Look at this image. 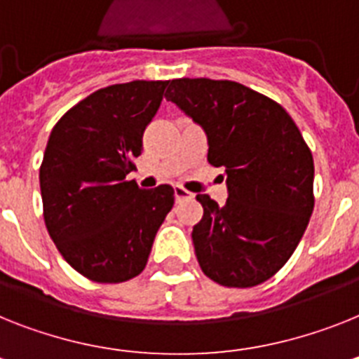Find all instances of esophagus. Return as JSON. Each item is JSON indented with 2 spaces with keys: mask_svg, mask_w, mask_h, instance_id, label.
<instances>
[{
  "mask_svg": "<svg viewBox=\"0 0 359 359\" xmlns=\"http://www.w3.org/2000/svg\"><path fill=\"white\" fill-rule=\"evenodd\" d=\"M173 191H175V201H177V203L186 201V198H194V194H189L188 189H184L182 186H175Z\"/></svg>",
  "mask_w": 359,
  "mask_h": 359,
  "instance_id": "esophagus-1",
  "label": "esophagus"
}]
</instances>
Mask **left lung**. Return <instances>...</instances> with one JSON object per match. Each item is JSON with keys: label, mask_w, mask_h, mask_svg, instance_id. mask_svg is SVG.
Instances as JSON below:
<instances>
[{"label": "left lung", "mask_w": 359, "mask_h": 359, "mask_svg": "<svg viewBox=\"0 0 359 359\" xmlns=\"http://www.w3.org/2000/svg\"><path fill=\"white\" fill-rule=\"evenodd\" d=\"M165 100L208 138V162L226 173L224 206L197 195V261L230 288L266 281L299 245L314 210V161L290 114L243 83L210 78L171 80Z\"/></svg>", "instance_id": "8db88e82"}]
</instances>
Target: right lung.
Instances as JSON below:
<instances>
[{"label": "right lung", "instance_id": "add662e5", "mask_svg": "<svg viewBox=\"0 0 359 359\" xmlns=\"http://www.w3.org/2000/svg\"><path fill=\"white\" fill-rule=\"evenodd\" d=\"M170 82L133 80L93 93L50 131L40 168L50 239L78 273L123 283L142 272L175 203L171 186L128 180Z\"/></svg>", "mask_w": 359, "mask_h": 359}]
</instances>
